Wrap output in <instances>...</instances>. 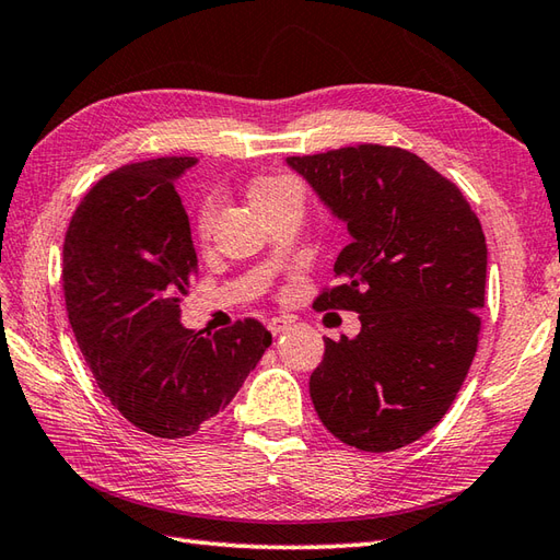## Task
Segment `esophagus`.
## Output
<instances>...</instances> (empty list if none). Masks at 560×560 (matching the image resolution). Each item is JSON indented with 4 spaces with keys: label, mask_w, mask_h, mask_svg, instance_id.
Instances as JSON below:
<instances>
[{
    "label": "esophagus",
    "mask_w": 560,
    "mask_h": 560,
    "mask_svg": "<svg viewBox=\"0 0 560 560\" xmlns=\"http://www.w3.org/2000/svg\"><path fill=\"white\" fill-rule=\"evenodd\" d=\"M288 328H290V320H288V318L272 316V318L268 320V330H270L272 335H280V332H284Z\"/></svg>",
    "instance_id": "1"
}]
</instances>
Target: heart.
Returning a JSON list of instances; mask_svg holds the SVG:
<instances>
[{"label":"heart","mask_w":560,"mask_h":560,"mask_svg":"<svg viewBox=\"0 0 560 560\" xmlns=\"http://www.w3.org/2000/svg\"><path fill=\"white\" fill-rule=\"evenodd\" d=\"M290 191H300L290 177H280V175L260 177L252 184V189H248V201H252V206L258 210L264 206H270L272 201H278V198H282L284 194H290ZM213 215H215V206L210 201H206L201 206V210H198L196 230L203 240L210 234V228H213Z\"/></svg>","instance_id":"heart-1"}]
</instances>
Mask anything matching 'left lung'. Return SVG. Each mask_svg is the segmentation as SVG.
I'll list each match as a JSON object with an SVG mask.
<instances>
[{
  "mask_svg": "<svg viewBox=\"0 0 560 560\" xmlns=\"http://www.w3.org/2000/svg\"><path fill=\"white\" fill-rule=\"evenodd\" d=\"M352 242L335 260L340 284L314 308L357 312V338H326L308 381L335 439L390 453L448 412L479 342L487 240L467 198L419 155L362 143L288 158Z\"/></svg>",
  "mask_w": 560,
  "mask_h": 560,
  "instance_id": "8db88e82",
  "label": "left lung"
}]
</instances>
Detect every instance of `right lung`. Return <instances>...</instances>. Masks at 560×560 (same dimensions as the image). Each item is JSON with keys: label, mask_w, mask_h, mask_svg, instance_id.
Returning <instances> with one entry per match:
<instances>
[{"label": "right lung", "mask_w": 560, "mask_h": 560, "mask_svg": "<svg viewBox=\"0 0 560 560\" xmlns=\"http://www.w3.org/2000/svg\"><path fill=\"white\" fill-rule=\"evenodd\" d=\"M172 155L124 165L83 196L65 237L69 323L105 397L155 439L191 436L220 415L270 345L256 318L203 335L179 323L196 272Z\"/></svg>", "instance_id": "1"}]
</instances>
